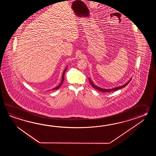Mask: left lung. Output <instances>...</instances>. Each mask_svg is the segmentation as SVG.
I'll return each mask as SVG.
<instances>
[{"label": "left lung", "instance_id": "1", "mask_svg": "<svg viewBox=\"0 0 156 156\" xmlns=\"http://www.w3.org/2000/svg\"><path fill=\"white\" fill-rule=\"evenodd\" d=\"M132 77H131L130 79L129 80V81H128V82L127 83H126L124 85H122V86H118V87H114V88H112V89H103V88H101V87H100L99 86H96L95 85L94 83L92 82V81L91 80V79L89 78V82L90 83H91V85L93 86V87L94 88V89H95L98 90H99L100 91H101V92H111V91H116L117 90L121 89H122L123 87H126V86L129 83L130 81V80L132 79Z\"/></svg>", "mask_w": 156, "mask_h": 156}]
</instances>
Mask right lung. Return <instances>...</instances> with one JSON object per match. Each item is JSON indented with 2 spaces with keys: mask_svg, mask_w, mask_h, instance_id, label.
Returning a JSON list of instances; mask_svg holds the SVG:
<instances>
[{
  "mask_svg": "<svg viewBox=\"0 0 156 156\" xmlns=\"http://www.w3.org/2000/svg\"><path fill=\"white\" fill-rule=\"evenodd\" d=\"M67 66L66 67V69H65V70H64V71L63 72V73H62V80H61V83H60V84H59V85H58V86H57V87H54L53 89H52V90H56L58 89H59L60 88V87H61V86L62 85V83H63V81H64V74H65V72L66 71L67 69Z\"/></svg>",
  "mask_w": 156,
  "mask_h": 156,
  "instance_id": "obj_1",
  "label": "right lung"
}]
</instances>
